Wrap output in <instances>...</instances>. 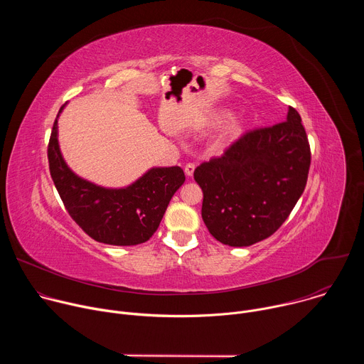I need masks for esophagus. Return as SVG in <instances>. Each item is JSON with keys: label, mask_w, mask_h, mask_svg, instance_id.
<instances>
[{"label": "esophagus", "mask_w": 364, "mask_h": 364, "mask_svg": "<svg viewBox=\"0 0 364 364\" xmlns=\"http://www.w3.org/2000/svg\"><path fill=\"white\" fill-rule=\"evenodd\" d=\"M194 168H196V166L193 164V163H188V164H186V167H184V173H186V176H193V173H194Z\"/></svg>", "instance_id": "34e87169"}]
</instances>
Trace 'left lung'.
<instances>
[{"instance_id":"left-lung-1","label":"left lung","mask_w":364,"mask_h":364,"mask_svg":"<svg viewBox=\"0 0 364 364\" xmlns=\"http://www.w3.org/2000/svg\"><path fill=\"white\" fill-rule=\"evenodd\" d=\"M311 149L301 117L245 132L220 157L200 164L201 218L210 235L229 246H250L274 235L301 197Z\"/></svg>"}]
</instances>
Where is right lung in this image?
<instances>
[{"label":"right lung","mask_w":364,"mask_h":364,"mask_svg":"<svg viewBox=\"0 0 364 364\" xmlns=\"http://www.w3.org/2000/svg\"><path fill=\"white\" fill-rule=\"evenodd\" d=\"M47 159L50 176L70 218L93 240L114 246L146 242L157 232L171 197L186 181L184 171L177 166L152 168L129 187L118 190L82 180L62 157L58 119L50 134Z\"/></svg>","instance_id":"right-lung-1"}]
</instances>
